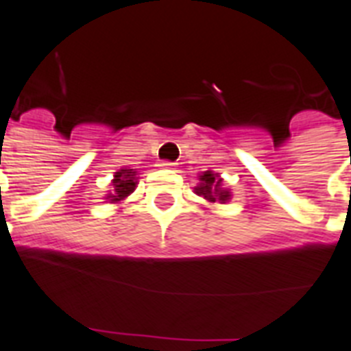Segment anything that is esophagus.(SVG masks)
Returning a JSON list of instances; mask_svg holds the SVG:
<instances>
[{
  "label": "esophagus",
  "instance_id": "1",
  "mask_svg": "<svg viewBox=\"0 0 351 351\" xmlns=\"http://www.w3.org/2000/svg\"><path fill=\"white\" fill-rule=\"evenodd\" d=\"M159 167H161V168H173V162L161 161V162H159Z\"/></svg>",
  "mask_w": 351,
  "mask_h": 351
}]
</instances>
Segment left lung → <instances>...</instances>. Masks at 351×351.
Masks as SVG:
<instances>
[{
	"label": "left lung",
	"instance_id": "obj_1",
	"mask_svg": "<svg viewBox=\"0 0 351 351\" xmlns=\"http://www.w3.org/2000/svg\"><path fill=\"white\" fill-rule=\"evenodd\" d=\"M199 184L193 186V192L197 193L199 197L206 199L210 204H226L232 199V192L226 189L223 183V178L219 173L206 170V172L199 173Z\"/></svg>",
	"mask_w": 351,
	"mask_h": 351
}]
</instances>
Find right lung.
Here are the masks:
<instances>
[{
    "mask_svg": "<svg viewBox=\"0 0 351 351\" xmlns=\"http://www.w3.org/2000/svg\"><path fill=\"white\" fill-rule=\"evenodd\" d=\"M137 186V170L134 168H119L114 172L110 190L105 193V203L121 204Z\"/></svg>",
    "mask_w": 351,
    "mask_h": 351,
    "instance_id": "right-lung-1",
    "label": "right lung"
}]
</instances>
